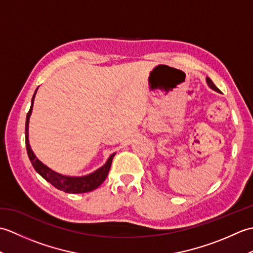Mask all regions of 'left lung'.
<instances>
[{
    "mask_svg": "<svg viewBox=\"0 0 253 253\" xmlns=\"http://www.w3.org/2000/svg\"><path fill=\"white\" fill-rule=\"evenodd\" d=\"M207 83H208V84H209V87H210V88H211V89H213L214 91H216V92H221V90H219V89H218V88L216 87V85L213 84V82H212V80H211V79H210L209 77H207Z\"/></svg>",
    "mask_w": 253,
    "mask_h": 253,
    "instance_id": "left-lung-1",
    "label": "left lung"
}]
</instances>
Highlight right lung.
<instances>
[{
	"instance_id": "add662e5",
	"label": "right lung",
	"mask_w": 253,
	"mask_h": 253,
	"mask_svg": "<svg viewBox=\"0 0 253 253\" xmlns=\"http://www.w3.org/2000/svg\"><path fill=\"white\" fill-rule=\"evenodd\" d=\"M37 92V90H36ZM36 92L32 96L31 100V106L29 112L27 113L26 117V126H25V136H26V148H27V153H28V157L30 162L34 166V169L37 170V173H39L43 178L49 181L51 185L54 186L57 189L62 191H65L68 193H84V192H89L96 189L102 182H103L106 178L107 174H109V170L111 169L112 160L114 158V154H112L106 161V163L96 169L93 173L85 176H80V177H72V176H64L62 174H58L56 171L52 170L51 169L47 168L46 165L41 162L37 159L35 153L32 152L29 144V139H28V129H29V117L32 112V106H34V100Z\"/></svg>"
}]
</instances>
